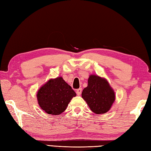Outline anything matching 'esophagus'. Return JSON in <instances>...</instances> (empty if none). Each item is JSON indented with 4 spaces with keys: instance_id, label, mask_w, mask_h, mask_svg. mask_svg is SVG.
I'll list each match as a JSON object with an SVG mask.
<instances>
[{
    "instance_id": "obj_1",
    "label": "esophagus",
    "mask_w": 151,
    "mask_h": 151,
    "mask_svg": "<svg viewBox=\"0 0 151 151\" xmlns=\"http://www.w3.org/2000/svg\"><path fill=\"white\" fill-rule=\"evenodd\" d=\"M81 93H82V89L81 88L78 89L77 90H76V94H77V95H81Z\"/></svg>"
}]
</instances>
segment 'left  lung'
<instances>
[{
  "label": "left lung",
  "mask_w": 151,
  "mask_h": 151,
  "mask_svg": "<svg viewBox=\"0 0 151 151\" xmlns=\"http://www.w3.org/2000/svg\"><path fill=\"white\" fill-rule=\"evenodd\" d=\"M82 97L96 114L106 113L115 100L114 90L107 80L95 75H89L88 86L83 89Z\"/></svg>",
  "instance_id": "8db88e82"
}]
</instances>
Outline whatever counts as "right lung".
Returning a JSON list of instances; mask_svg holds the SVG:
<instances>
[{
    "mask_svg": "<svg viewBox=\"0 0 151 151\" xmlns=\"http://www.w3.org/2000/svg\"><path fill=\"white\" fill-rule=\"evenodd\" d=\"M37 102L48 114L60 115L65 110L73 97L76 95L62 76L49 80L37 92Z\"/></svg>",
    "mask_w": 151,
    "mask_h": 151,
    "instance_id": "right-lung-1",
    "label": "right lung"
}]
</instances>
